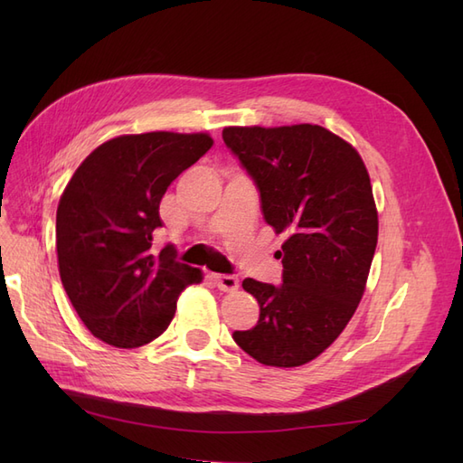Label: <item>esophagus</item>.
<instances>
[{"instance_id":"34e87169","label":"esophagus","mask_w":463,"mask_h":463,"mask_svg":"<svg viewBox=\"0 0 463 463\" xmlns=\"http://www.w3.org/2000/svg\"><path fill=\"white\" fill-rule=\"evenodd\" d=\"M214 282L222 291H235L240 288V279L233 274H214Z\"/></svg>"}]
</instances>
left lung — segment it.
<instances>
[{"instance_id": "obj_1", "label": "left lung", "mask_w": 463, "mask_h": 463, "mask_svg": "<svg viewBox=\"0 0 463 463\" xmlns=\"http://www.w3.org/2000/svg\"><path fill=\"white\" fill-rule=\"evenodd\" d=\"M222 138L255 181L266 223L288 237L276 253L282 284L243 279L260 315L233 340L262 365H305L338 338L365 291L378 237L367 167L311 123L226 128Z\"/></svg>"}]
</instances>
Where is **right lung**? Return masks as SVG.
Here are the masks:
<instances>
[{"label": "right lung", "mask_w": 463, "mask_h": 463, "mask_svg": "<svg viewBox=\"0 0 463 463\" xmlns=\"http://www.w3.org/2000/svg\"><path fill=\"white\" fill-rule=\"evenodd\" d=\"M214 145L206 133L123 135L98 146L69 181L55 216L61 284L85 326L138 347L170 326L179 293L203 272L152 250L172 181Z\"/></svg>", "instance_id": "right-lung-1"}]
</instances>
